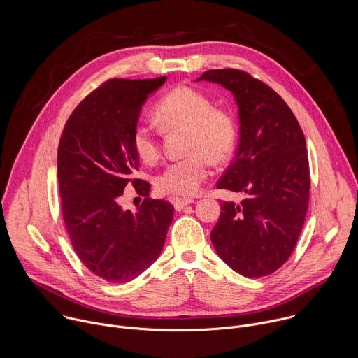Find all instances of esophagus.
I'll use <instances>...</instances> for the list:
<instances>
[{
  "label": "esophagus",
  "mask_w": 358,
  "mask_h": 358,
  "mask_svg": "<svg viewBox=\"0 0 358 358\" xmlns=\"http://www.w3.org/2000/svg\"><path fill=\"white\" fill-rule=\"evenodd\" d=\"M171 202H173V205H174V209L176 210H178V212H181L182 209H185V206L187 205H191V203H194V199H191V198H171Z\"/></svg>",
  "instance_id": "34e87169"
}]
</instances>
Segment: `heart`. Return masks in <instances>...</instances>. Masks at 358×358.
Instances as JSON below:
<instances>
[{
    "label": "heart",
    "instance_id": "heart-1",
    "mask_svg": "<svg viewBox=\"0 0 358 358\" xmlns=\"http://www.w3.org/2000/svg\"><path fill=\"white\" fill-rule=\"evenodd\" d=\"M155 117L166 131H187V157L170 163L156 178L162 194L195 195L209 174L212 163L226 162L234 148L236 127L233 117L213 108L205 94L177 87L166 94L155 108ZM132 148L138 159L152 166L160 157V142L155 129L141 124L134 129Z\"/></svg>",
    "mask_w": 358,
    "mask_h": 358
}]
</instances>
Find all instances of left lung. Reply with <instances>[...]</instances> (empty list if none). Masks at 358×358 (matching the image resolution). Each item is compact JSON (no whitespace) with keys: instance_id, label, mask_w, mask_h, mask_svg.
Segmentation results:
<instances>
[{"instance_id":"left-lung-1","label":"left lung","mask_w":358,"mask_h":358,"mask_svg":"<svg viewBox=\"0 0 358 358\" xmlns=\"http://www.w3.org/2000/svg\"><path fill=\"white\" fill-rule=\"evenodd\" d=\"M196 81L222 85L239 109V146L217 188L245 199L220 202L212 245L236 273L249 278L273 274L294 252L308 210L303 132L285 101L242 70H208Z\"/></svg>"}]
</instances>
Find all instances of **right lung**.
<instances>
[{"mask_svg": "<svg viewBox=\"0 0 358 358\" xmlns=\"http://www.w3.org/2000/svg\"><path fill=\"white\" fill-rule=\"evenodd\" d=\"M167 77L112 78L73 110L57 150L63 219L81 263L99 278L122 284L139 277L160 256L174 206L149 201L150 184L135 178L132 148L142 106ZM132 183L144 202L132 213L120 205Z\"/></svg>", "mask_w": 358, "mask_h": 358, "instance_id": "add662e5", "label": "right lung"}]
</instances>
